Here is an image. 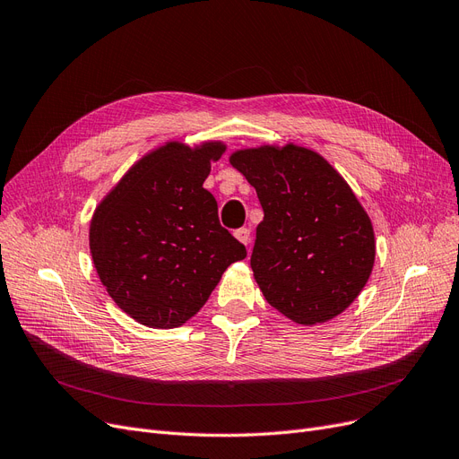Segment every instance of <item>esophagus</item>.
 <instances>
[{"mask_svg": "<svg viewBox=\"0 0 459 459\" xmlns=\"http://www.w3.org/2000/svg\"><path fill=\"white\" fill-rule=\"evenodd\" d=\"M235 237H237V239H239L245 247H248V245H250V230H248V228L237 230V231H235Z\"/></svg>", "mask_w": 459, "mask_h": 459, "instance_id": "esophagus-1", "label": "esophagus"}]
</instances>
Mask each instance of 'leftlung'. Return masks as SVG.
I'll list each match as a JSON object with an SVG mask.
<instances>
[{"label":"left lung","mask_w":459,"mask_h":459,"mask_svg":"<svg viewBox=\"0 0 459 459\" xmlns=\"http://www.w3.org/2000/svg\"><path fill=\"white\" fill-rule=\"evenodd\" d=\"M230 163L264 209L250 267L267 303L301 325L344 313L371 277L377 245L371 218L342 175L296 143L239 149Z\"/></svg>","instance_id":"1"}]
</instances>
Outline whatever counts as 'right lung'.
Listing matches in <instances>:
<instances>
[{"label":"right lung","instance_id":"obj_1","mask_svg":"<svg viewBox=\"0 0 459 459\" xmlns=\"http://www.w3.org/2000/svg\"><path fill=\"white\" fill-rule=\"evenodd\" d=\"M226 143L168 141L146 152L100 201L90 254L111 299L135 322L171 329L199 313L247 248L220 226L204 188Z\"/></svg>","mask_w":459,"mask_h":459}]
</instances>
